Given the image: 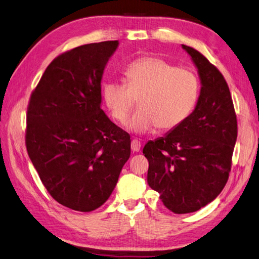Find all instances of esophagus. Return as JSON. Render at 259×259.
Here are the masks:
<instances>
[{"mask_svg":"<svg viewBox=\"0 0 259 259\" xmlns=\"http://www.w3.org/2000/svg\"><path fill=\"white\" fill-rule=\"evenodd\" d=\"M141 148V143L138 139H134L131 141V150L134 152H139Z\"/></svg>","mask_w":259,"mask_h":259,"instance_id":"34e87169","label":"esophagus"}]
</instances>
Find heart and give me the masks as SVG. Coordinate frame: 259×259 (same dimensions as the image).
Masks as SVG:
<instances>
[{"mask_svg":"<svg viewBox=\"0 0 259 259\" xmlns=\"http://www.w3.org/2000/svg\"><path fill=\"white\" fill-rule=\"evenodd\" d=\"M125 85L108 82L102 89L105 104L112 118L123 123L132 108L140 106L128 128L135 132L176 129L193 111L200 81L193 69L176 67L159 57H141L124 69Z\"/></svg>","mask_w":259,"mask_h":259,"instance_id":"heart-1","label":"heart"}]
</instances>
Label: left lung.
<instances>
[{
  "label": "left lung",
  "instance_id": "left-lung-1",
  "mask_svg": "<svg viewBox=\"0 0 259 259\" xmlns=\"http://www.w3.org/2000/svg\"><path fill=\"white\" fill-rule=\"evenodd\" d=\"M201 78L189 118L143 148L148 184L176 214L196 212L218 196L228 180L237 139V119L224 76L202 54L182 45Z\"/></svg>",
  "mask_w": 259,
  "mask_h": 259
}]
</instances>
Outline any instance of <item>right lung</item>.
<instances>
[{
	"label": "right lung",
	"mask_w": 259,
	"mask_h": 259,
	"mask_svg": "<svg viewBox=\"0 0 259 259\" xmlns=\"http://www.w3.org/2000/svg\"><path fill=\"white\" fill-rule=\"evenodd\" d=\"M118 40L82 45L47 66L28 101L25 144L54 200L92 212L112 193L130 136L100 108L101 78Z\"/></svg>",
	"instance_id": "add662e5"
}]
</instances>
